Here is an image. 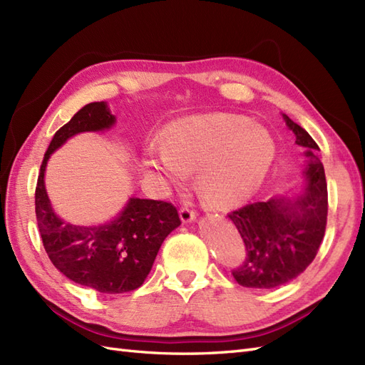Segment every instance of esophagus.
Segmentation results:
<instances>
[{
	"label": "esophagus",
	"mask_w": 365,
	"mask_h": 365,
	"mask_svg": "<svg viewBox=\"0 0 365 365\" xmlns=\"http://www.w3.org/2000/svg\"><path fill=\"white\" fill-rule=\"evenodd\" d=\"M180 218H181V221H182L184 224L192 222V221H195V218H196V213H195L193 209H190V207L184 205V207H181V210H180Z\"/></svg>",
	"instance_id": "1"
}]
</instances>
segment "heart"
Returning <instances> with one entry per match:
<instances>
[{
    "label": "heart",
    "instance_id": "b5f03b06",
    "mask_svg": "<svg viewBox=\"0 0 365 365\" xmlns=\"http://www.w3.org/2000/svg\"><path fill=\"white\" fill-rule=\"evenodd\" d=\"M272 132L233 113H213L173 123L163 143L145 149L144 164L167 184L181 185L196 172L201 200L216 209L247 202L277 161Z\"/></svg>",
    "mask_w": 365,
    "mask_h": 365
}]
</instances>
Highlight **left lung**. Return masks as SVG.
Masks as SVG:
<instances>
[{
	"label": "left lung",
	"instance_id": "left-lung-1",
	"mask_svg": "<svg viewBox=\"0 0 365 365\" xmlns=\"http://www.w3.org/2000/svg\"><path fill=\"white\" fill-rule=\"evenodd\" d=\"M289 129L305 149L302 193L274 196L229 213L247 252V258L232 272L242 287L274 289L287 284L309 267L318 253L327 225V181L318 158L319 147L301 125L282 115Z\"/></svg>",
	"mask_w": 365,
	"mask_h": 365
}]
</instances>
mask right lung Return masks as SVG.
I'll return each instance as SVG.
<instances>
[{"instance_id": "right-lung-1", "label": "right lung", "mask_w": 365, "mask_h": 365, "mask_svg": "<svg viewBox=\"0 0 365 365\" xmlns=\"http://www.w3.org/2000/svg\"><path fill=\"white\" fill-rule=\"evenodd\" d=\"M115 121L104 101L78 110L48 144L35 190L38 229L52 264L68 279L106 294L141 287L163 241L181 224L170 202L140 198H130L116 218L100 225H75L53 212L44 185L51 155L68 138L107 130Z\"/></svg>"}]
</instances>
